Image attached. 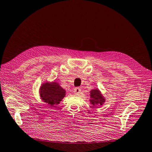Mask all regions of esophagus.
Returning <instances> with one entry per match:
<instances>
[{
	"label": "esophagus",
	"mask_w": 152,
	"mask_h": 152,
	"mask_svg": "<svg viewBox=\"0 0 152 152\" xmlns=\"http://www.w3.org/2000/svg\"><path fill=\"white\" fill-rule=\"evenodd\" d=\"M80 92H81V88L80 87H76L75 88V90H74V93H75L76 95H78Z\"/></svg>",
	"instance_id": "1"
}]
</instances>
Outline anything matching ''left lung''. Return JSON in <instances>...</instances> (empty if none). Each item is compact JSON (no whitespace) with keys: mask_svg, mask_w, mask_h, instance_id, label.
I'll list each match as a JSON object with an SVG mask.
<instances>
[{"mask_svg":"<svg viewBox=\"0 0 152 152\" xmlns=\"http://www.w3.org/2000/svg\"><path fill=\"white\" fill-rule=\"evenodd\" d=\"M91 98L90 102L93 106H96V104L102 105L103 103L105 102V99L104 98L98 88L93 89L91 91Z\"/></svg>","mask_w":152,"mask_h":152,"instance_id":"obj_1","label":"left lung"}]
</instances>
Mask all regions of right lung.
I'll list each match as a JSON object with an SVG mask.
<instances>
[{"mask_svg": "<svg viewBox=\"0 0 152 152\" xmlns=\"http://www.w3.org/2000/svg\"><path fill=\"white\" fill-rule=\"evenodd\" d=\"M40 94L43 102L49 105L59 104L65 96V91L56 82L43 83L40 88Z\"/></svg>", "mask_w": 152, "mask_h": 152, "instance_id": "1", "label": "right lung"}]
</instances>
